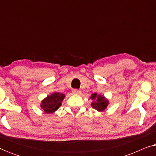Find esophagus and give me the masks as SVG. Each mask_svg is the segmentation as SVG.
Listing matches in <instances>:
<instances>
[{"mask_svg":"<svg viewBox=\"0 0 156 156\" xmlns=\"http://www.w3.org/2000/svg\"><path fill=\"white\" fill-rule=\"evenodd\" d=\"M73 94H80L81 93H82V91L79 90V89H73Z\"/></svg>","mask_w":156,"mask_h":156,"instance_id":"1","label":"esophagus"}]
</instances>
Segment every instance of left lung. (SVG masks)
<instances>
[{
	"label": "left lung",
	"mask_w": 156,
	"mask_h": 156,
	"mask_svg": "<svg viewBox=\"0 0 156 156\" xmlns=\"http://www.w3.org/2000/svg\"><path fill=\"white\" fill-rule=\"evenodd\" d=\"M90 99L93 100V102L91 103V106H92L93 108L99 112H104L109 104L108 99H106L103 95L97 94V93L92 94L91 95Z\"/></svg>",
	"instance_id": "obj_1"
}]
</instances>
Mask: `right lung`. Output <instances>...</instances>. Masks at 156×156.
<instances>
[{
    "mask_svg": "<svg viewBox=\"0 0 156 156\" xmlns=\"http://www.w3.org/2000/svg\"><path fill=\"white\" fill-rule=\"evenodd\" d=\"M65 97V94L62 93L54 92L42 99L40 106L44 114H52L60 107Z\"/></svg>",
    "mask_w": 156,
    "mask_h": 156,
    "instance_id": "obj_1",
    "label": "right lung"
}]
</instances>
